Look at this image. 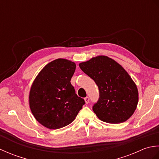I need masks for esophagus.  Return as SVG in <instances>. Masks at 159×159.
<instances>
[{
	"label": "esophagus",
	"instance_id": "esophagus-1",
	"mask_svg": "<svg viewBox=\"0 0 159 159\" xmlns=\"http://www.w3.org/2000/svg\"><path fill=\"white\" fill-rule=\"evenodd\" d=\"M85 103H86V104H88V103H89V97H86V98H85Z\"/></svg>",
	"mask_w": 159,
	"mask_h": 159
}]
</instances>
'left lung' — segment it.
<instances>
[{
	"mask_svg": "<svg viewBox=\"0 0 159 159\" xmlns=\"http://www.w3.org/2000/svg\"><path fill=\"white\" fill-rule=\"evenodd\" d=\"M79 67L98 87L99 99L93 106L97 117L111 124L129 119L137 108L139 93L123 67L107 56L93 57L79 63Z\"/></svg>",
	"mask_w": 159,
	"mask_h": 159,
	"instance_id": "1",
	"label": "left lung"
}]
</instances>
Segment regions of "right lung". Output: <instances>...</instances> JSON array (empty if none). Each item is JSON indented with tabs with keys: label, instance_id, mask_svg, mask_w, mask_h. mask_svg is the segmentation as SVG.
Listing matches in <instances>:
<instances>
[{
	"label": "right lung",
	"instance_id": "1",
	"mask_svg": "<svg viewBox=\"0 0 159 159\" xmlns=\"http://www.w3.org/2000/svg\"><path fill=\"white\" fill-rule=\"evenodd\" d=\"M75 70V63L57 59L47 64L32 84L30 109L37 121L49 129L72 123L85 104L70 83Z\"/></svg>",
	"mask_w": 159,
	"mask_h": 159
}]
</instances>
